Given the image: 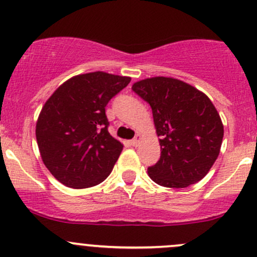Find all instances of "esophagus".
<instances>
[{"label": "esophagus", "instance_id": "esophagus-1", "mask_svg": "<svg viewBox=\"0 0 257 257\" xmlns=\"http://www.w3.org/2000/svg\"><path fill=\"white\" fill-rule=\"evenodd\" d=\"M140 140H142V137H140V134H137V135H135L134 139L132 140V145H133V146H139Z\"/></svg>", "mask_w": 257, "mask_h": 257}]
</instances>
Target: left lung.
<instances>
[{
    "instance_id": "left-lung-1",
    "label": "left lung",
    "mask_w": 257,
    "mask_h": 257,
    "mask_svg": "<svg viewBox=\"0 0 257 257\" xmlns=\"http://www.w3.org/2000/svg\"><path fill=\"white\" fill-rule=\"evenodd\" d=\"M151 106L161 157L148 168L167 188H187L204 178L221 150L223 124L204 92L174 78L155 77L132 86Z\"/></svg>"
}]
</instances>
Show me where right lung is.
Masks as SVG:
<instances>
[{
	"label": "right lung",
	"mask_w": 257,
	"mask_h": 257,
	"mask_svg": "<svg viewBox=\"0 0 257 257\" xmlns=\"http://www.w3.org/2000/svg\"><path fill=\"white\" fill-rule=\"evenodd\" d=\"M129 83V77L105 72L79 74L45 102L36 142L42 162L62 184L90 188L109 176L123 144L108 133L105 107Z\"/></svg>",
	"instance_id": "right-lung-1"
}]
</instances>
